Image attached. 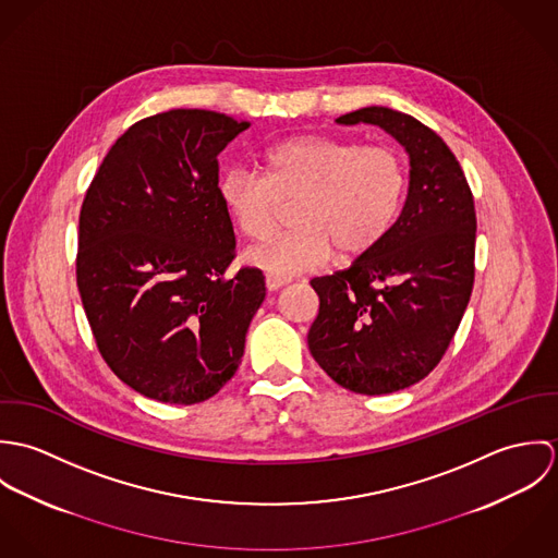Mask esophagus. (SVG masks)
<instances>
[{
    "instance_id": "obj_1",
    "label": "esophagus",
    "mask_w": 558,
    "mask_h": 558,
    "mask_svg": "<svg viewBox=\"0 0 558 558\" xmlns=\"http://www.w3.org/2000/svg\"><path fill=\"white\" fill-rule=\"evenodd\" d=\"M292 279L290 277H279V275H266V288L270 290V292H277V290H281L283 286H288Z\"/></svg>"
}]
</instances>
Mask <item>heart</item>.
Instances as JSON below:
<instances>
[{"label":"heart","mask_w":558,"mask_h":558,"mask_svg":"<svg viewBox=\"0 0 558 558\" xmlns=\"http://www.w3.org/2000/svg\"><path fill=\"white\" fill-rule=\"evenodd\" d=\"M266 173L232 167L217 184L219 199L248 239H264L283 202L299 197L296 230L268 236L246 257L288 277L326 266L335 248L352 259L374 251L398 219L405 169L396 150L328 135H294L266 150Z\"/></svg>","instance_id":"1"}]
</instances>
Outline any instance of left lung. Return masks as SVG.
Returning a JSON list of instances; mask_svg holds the SVG:
<instances>
[{
  "instance_id": "obj_1",
  "label": "left lung",
  "mask_w": 558,
  "mask_h": 558,
  "mask_svg": "<svg viewBox=\"0 0 558 558\" xmlns=\"http://www.w3.org/2000/svg\"><path fill=\"white\" fill-rule=\"evenodd\" d=\"M337 124H374L410 159L401 215L350 268L312 279L319 299L307 343L343 389L387 396L423 380L449 348L475 283V202L449 146L416 118L363 107Z\"/></svg>"
}]
</instances>
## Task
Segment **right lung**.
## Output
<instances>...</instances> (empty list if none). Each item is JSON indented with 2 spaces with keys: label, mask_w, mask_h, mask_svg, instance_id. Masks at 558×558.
Wrapping results in <instances>:
<instances>
[{
  "label": "right lung",
  "mask_w": 558,
  "mask_h": 558,
  "mask_svg": "<svg viewBox=\"0 0 558 558\" xmlns=\"http://www.w3.org/2000/svg\"><path fill=\"white\" fill-rule=\"evenodd\" d=\"M248 126L206 109L144 118L85 193L81 303L105 363L146 398L199 403L239 369L266 288L259 268L226 277L236 239L217 157Z\"/></svg>",
  "instance_id": "1"
}]
</instances>
